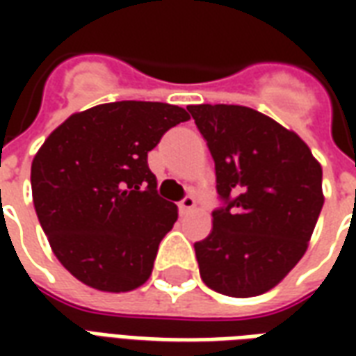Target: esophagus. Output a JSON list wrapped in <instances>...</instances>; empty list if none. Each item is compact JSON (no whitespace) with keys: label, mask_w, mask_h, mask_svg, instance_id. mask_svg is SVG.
I'll list each match as a JSON object with an SVG mask.
<instances>
[{"label":"esophagus","mask_w":356,"mask_h":356,"mask_svg":"<svg viewBox=\"0 0 356 356\" xmlns=\"http://www.w3.org/2000/svg\"><path fill=\"white\" fill-rule=\"evenodd\" d=\"M194 206H196V200H194V196L186 194L185 198L179 202V211H181L183 216H186V213H191V211H193Z\"/></svg>","instance_id":"34e87169"}]
</instances>
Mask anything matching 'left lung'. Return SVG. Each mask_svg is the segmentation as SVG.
I'll use <instances>...</instances> for the list:
<instances>
[{
  "label": "left lung",
  "mask_w": 356,
  "mask_h": 356,
  "mask_svg": "<svg viewBox=\"0 0 356 356\" xmlns=\"http://www.w3.org/2000/svg\"><path fill=\"white\" fill-rule=\"evenodd\" d=\"M216 162L223 206L194 244L204 284L231 298L265 293L307 252L321 216L322 168L298 133L238 104H191Z\"/></svg>",
  "instance_id": "left-lung-1"
}]
</instances>
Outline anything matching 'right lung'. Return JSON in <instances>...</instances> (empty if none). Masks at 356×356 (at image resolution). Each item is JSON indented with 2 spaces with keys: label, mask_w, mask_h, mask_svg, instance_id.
Instances as JSON below:
<instances>
[{
  "label": "right lung",
  "mask_w": 356,
  "mask_h": 356,
  "mask_svg": "<svg viewBox=\"0 0 356 356\" xmlns=\"http://www.w3.org/2000/svg\"><path fill=\"white\" fill-rule=\"evenodd\" d=\"M191 120L168 102L120 101L76 112L32 162L34 208L51 250L80 282L131 291L148 280L177 206L156 191L148 152Z\"/></svg>",
  "instance_id": "1"
}]
</instances>
